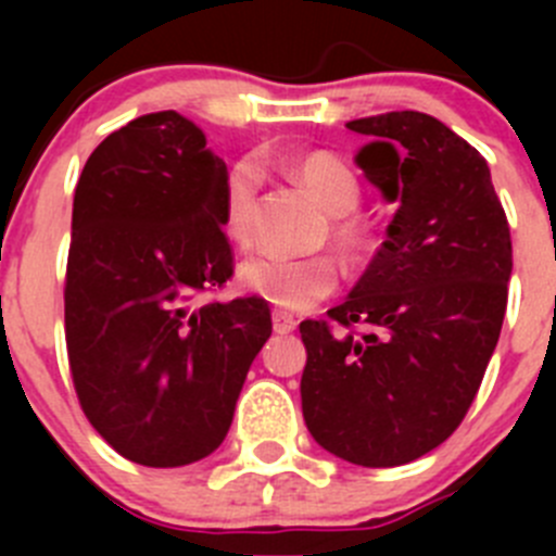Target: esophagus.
Segmentation results:
<instances>
[{"label":"esophagus","mask_w":556,"mask_h":556,"mask_svg":"<svg viewBox=\"0 0 556 556\" xmlns=\"http://www.w3.org/2000/svg\"><path fill=\"white\" fill-rule=\"evenodd\" d=\"M271 323H274V330H277V333H293L295 325H299V319H295L293 314L277 309L271 314Z\"/></svg>","instance_id":"obj_1"}]
</instances>
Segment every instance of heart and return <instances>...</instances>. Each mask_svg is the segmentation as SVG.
<instances>
[{"instance_id": "b5f03b06", "label": "heart", "mask_w": 556, "mask_h": 556, "mask_svg": "<svg viewBox=\"0 0 556 556\" xmlns=\"http://www.w3.org/2000/svg\"><path fill=\"white\" fill-rule=\"evenodd\" d=\"M290 177L330 215V239L344 257H361L371 250V228L352 215L361 201V179L336 155L312 150L285 161ZM257 172L252 164H237L223 188V231L233 244L247 247L252 237V212H255ZM244 290L261 295L279 309L301 312L323 301L336 288V268L325 255H282L261 252L247 257L239 268Z\"/></svg>"}]
</instances>
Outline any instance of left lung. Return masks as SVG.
Instances as JSON below:
<instances>
[{
	"mask_svg": "<svg viewBox=\"0 0 556 556\" xmlns=\"http://www.w3.org/2000/svg\"><path fill=\"white\" fill-rule=\"evenodd\" d=\"M357 166L397 201L371 266L328 319H304L301 408L363 468L422 457L459 428L501 339L511 228L476 148L425 112L346 123Z\"/></svg>",
	"mask_w": 556,
	"mask_h": 556,
	"instance_id": "8db88e82",
	"label": "left lung"
}]
</instances>
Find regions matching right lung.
<instances>
[{"mask_svg": "<svg viewBox=\"0 0 556 556\" xmlns=\"http://www.w3.org/2000/svg\"><path fill=\"white\" fill-rule=\"evenodd\" d=\"M226 164L174 110L112 131L75 188L64 330L88 422L148 468L223 444L252 361L271 336L257 295L210 299L233 277Z\"/></svg>", "mask_w": 556, "mask_h": 556, "instance_id": "right-lung-1", "label": "right lung"}]
</instances>
